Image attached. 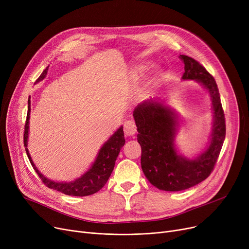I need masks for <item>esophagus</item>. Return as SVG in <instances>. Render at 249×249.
Wrapping results in <instances>:
<instances>
[{
  "label": "esophagus",
  "instance_id": "obj_1",
  "mask_svg": "<svg viewBox=\"0 0 249 249\" xmlns=\"http://www.w3.org/2000/svg\"><path fill=\"white\" fill-rule=\"evenodd\" d=\"M136 132V125L134 121L128 120L124 123V133L126 136H133Z\"/></svg>",
  "mask_w": 249,
  "mask_h": 249
}]
</instances>
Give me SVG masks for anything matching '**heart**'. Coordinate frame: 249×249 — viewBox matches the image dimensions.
<instances>
[{"label":"heart","mask_w":249,"mask_h":249,"mask_svg":"<svg viewBox=\"0 0 249 249\" xmlns=\"http://www.w3.org/2000/svg\"><path fill=\"white\" fill-rule=\"evenodd\" d=\"M150 67H151V64H150L149 62H143V63L137 65V67H136V68L134 69V71H133V73H134L135 76L140 77V76H142L143 74L145 73V71H146Z\"/></svg>","instance_id":"b5f03b06"}]
</instances>
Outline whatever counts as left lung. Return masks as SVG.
Here are the masks:
<instances>
[{"label":"left lung","mask_w":249,"mask_h":249,"mask_svg":"<svg viewBox=\"0 0 249 249\" xmlns=\"http://www.w3.org/2000/svg\"><path fill=\"white\" fill-rule=\"evenodd\" d=\"M179 58L185 63L181 80L197 82L210 96L213 122L205 149L192 159L178 151L176 136L179 118L164 100L144 101L133 111L137 141L141 146L142 171L152 186L167 192L187 190L210 176L226 133L224 112L214 77L194 58L187 55H179Z\"/></svg>","instance_id":"obj_1"}]
</instances>
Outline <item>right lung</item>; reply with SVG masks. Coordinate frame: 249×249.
<instances>
[{"mask_svg":"<svg viewBox=\"0 0 249 249\" xmlns=\"http://www.w3.org/2000/svg\"><path fill=\"white\" fill-rule=\"evenodd\" d=\"M48 71V67L43 71V72L37 78L35 84L41 82L46 77ZM30 112H31V101L30 97L28 99V112H27V119H26L25 124V131H24V146L26 153H27L28 159L30 160L31 165L33 166L34 171L41 178L48 188L56 190L60 193H63L69 196H76V197H85V196H89L100 191L107 180L109 179L114 166L115 161L118 158V154L120 152V149L125 144V138L123 132V126L118 128L115 133L103 144L100 148L95 161L89 166L88 171L83 174L80 178H76L71 181H55L52 180L40 173V171L34 164L31 155L28 150V137H29V120H30Z\"/></svg>","mask_w":249,"mask_h":249,"instance_id":"add662e5","label":"right lung"}]
</instances>
